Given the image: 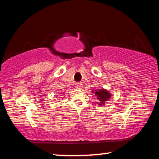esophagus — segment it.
Listing matches in <instances>:
<instances>
[{"instance_id": "34e87169", "label": "esophagus", "mask_w": 159, "mask_h": 159, "mask_svg": "<svg viewBox=\"0 0 159 159\" xmlns=\"http://www.w3.org/2000/svg\"><path fill=\"white\" fill-rule=\"evenodd\" d=\"M83 87V84L81 82H78L76 83H75V88H77V89H80Z\"/></svg>"}]
</instances>
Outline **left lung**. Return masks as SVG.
<instances>
[{
	"instance_id": "obj_1",
	"label": "left lung",
	"mask_w": 159,
	"mask_h": 159,
	"mask_svg": "<svg viewBox=\"0 0 159 159\" xmlns=\"http://www.w3.org/2000/svg\"><path fill=\"white\" fill-rule=\"evenodd\" d=\"M95 95L98 97V98L99 101H100V104H104V102L108 100L111 97V94L109 92H107L105 90H99V91H96L95 92Z\"/></svg>"
}]
</instances>
